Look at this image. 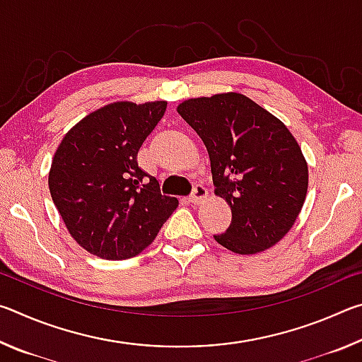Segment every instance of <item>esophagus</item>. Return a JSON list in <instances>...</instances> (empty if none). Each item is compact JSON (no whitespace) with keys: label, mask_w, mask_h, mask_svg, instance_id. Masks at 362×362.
Wrapping results in <instances>:
<instances>
[{"label":"esophagus","mask_w":362,"mask_h":362,"mask_svg":"<svg viewBox=\"0 0 362 362\" xmlns=\"http://www.w3.org/2000/svg\"><path fill=\"white\" fill-rule=\"evenodd\" d=\"M206 196H207V188L204 185H201V183H196L193 187V193L189 196V201H192V204H199Z\"/></svg>","instance_id":"34e87169"}]
</instances>
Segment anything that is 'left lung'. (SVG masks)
<instances>
[{
	"mask_svg": "<svg viewBox=\"0 0 362 362\" xmlns=\"http://www.w3.org/2000/svg\"><path fill=\"white\" fill-rule=\"evenodd\" d=\"M177 112L204 142L216 194L231 207L216 241L247 255L283 240L308 189V166L289 129L236 93L189 99Z\"/></svg>",
	"mask_w": 362,
	"mask_h": 362,
	"instance_id": "1",
	"label": "left lung"
}]
</instances>
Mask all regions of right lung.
<instances>
[{
	"mask_svg": "<svg viewBox=\"0 0 362 362\" xmlns=\"http://www.w3.org/2000/svg\"><path fill=\"white\" fill-rule=\"evenodd\" d=\"M168 103L115 102L66 132L54 155L49 192L70 235L107 260L137 255L179 206L137 163Z\"/></svg>",
	"mask_w": 362,
	"mask_h": 362,
	"instance_id": "1",
	"label": "right lung"
}]
</instances>
